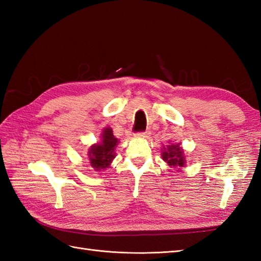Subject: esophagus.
Instances as JSON below:
<instances>
[{
    "instance_id": "34e87169",
    "label": "esophagus",
    "mask_w": 261,
    "mask_h": 261,
    "mask_svg": "<svg viewBox=\"0 0 261 261\" xmlns=\"http://www.w3.org/2000/svg\"><path fill=\"white\" fill-rule=\"evenodd\" d=\"M149 135H150V131H143V132H140V134H138L137 136L138 137H141V138H148Z\"/></svg>"
}]
</instances>
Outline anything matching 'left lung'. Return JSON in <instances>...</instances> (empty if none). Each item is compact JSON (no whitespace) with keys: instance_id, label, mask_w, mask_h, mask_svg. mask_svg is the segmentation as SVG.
I'll return each mask as SVG.
<instances>
[{"instance_id":"left-lung-1","label":"left lung","mask_w":261,"mask_h":261,"mask_svg":"<svg viewBox=\"0 0 261 261\" xmlns=\"http://www.w3.org/2000/svg\"><path fill=\"white\" fill-rule=\"evenodd\" d=\"M162 157L170 167H182L185 166L184 150L180 148L179 143H170L166 148H164Z\"/></svg>"}]
</instances>
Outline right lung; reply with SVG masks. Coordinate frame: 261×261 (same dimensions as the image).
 <instances>
[{"label":"right lung","instance_id":"1","mask_svg":"<svg viewBox=\"0 0 261 261\" xmlns=\"http://www.w3.org/2000/svg\"><path fill=\"white\" fill-rule=\"evenodd\" d=\"M118 143L119 140L113 136L112 129L105 127L101 135V141L91 146L88 150V160L92 167L95 170L108 168L115 158L114 149Z\"/></svg>","mask_w":261,"mask_h":261}]
</instances>
